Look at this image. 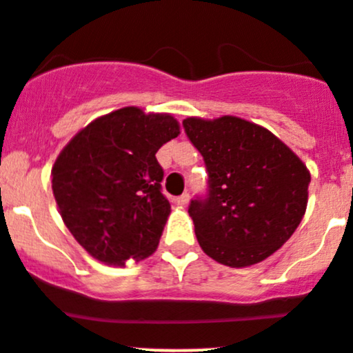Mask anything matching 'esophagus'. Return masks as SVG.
Segmentation results:
<instances>
[{"label":"esophagus","instance_id":"1","mask_svg":"<svg viewBox=\"0 0 353 353\" xmlns=\"http://www.w3.org/2000/svg\"><path fill=\"white\" fill-rule=\"evenodd\" d=\"M177 205H181V207H186L188 203H190V193H183L181 196L176 198Z\"/></svg>","mask_w":353,"mask_h":353}]
</instances>
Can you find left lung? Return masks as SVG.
<instances>
[{
  "label": "left lung",
  "instance_id": "obj_1",
  "mask_svg": "<svg viewBox=\"0 0 353 353\" xmlns=\"http://www.w3.org/2000/svg\"><path fill=\"white\" fill-rule=\"evenodd\" d=\"M183 128L203 157L207 193L190 212L201 250L229 268L262 262L295 232L310 174L272 132L238 117H190Z\"/></svg>",
  "mask_w": 353,
  "mask_h": 353
}]
</instances>
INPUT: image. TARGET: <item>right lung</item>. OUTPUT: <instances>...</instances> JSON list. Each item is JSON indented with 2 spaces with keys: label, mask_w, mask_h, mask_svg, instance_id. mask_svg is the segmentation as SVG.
Listing matches in <instances>:
<instances>
[{
  "label": "right lung",
  "mask_w": 353,
  "mask_h": 353,
  "mask_svg": "<svg viewBox=\"0 0 353 353\" xmlns=\"http://www.w3.org/2000/svg\"><path fill=\"white\" fill-rule=\"evenodd\" d=\"M177 136L170 115L125 107L91 122L61 150L51 170L54 200L94 259L125 265L155 252L170 214L155 153Z\"/></svg>",
  "instance_id": "obj_1"
}]
</instances>
